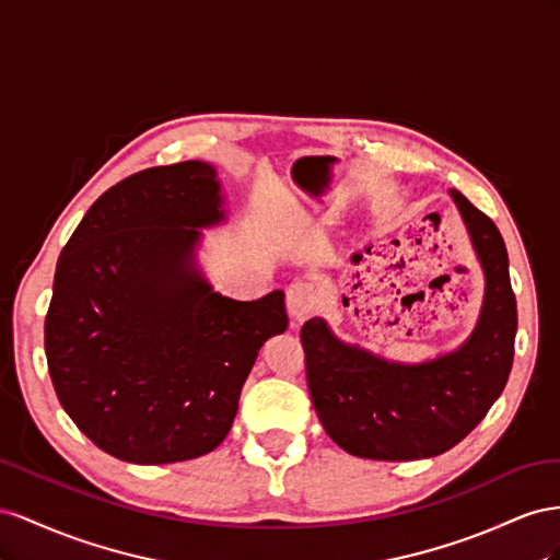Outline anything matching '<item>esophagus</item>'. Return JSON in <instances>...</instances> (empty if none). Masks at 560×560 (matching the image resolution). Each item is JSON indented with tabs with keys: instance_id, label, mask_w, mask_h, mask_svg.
I'll list each match as a JSON object with an SVG mask.
<instances>
[{
	"instance_id": "34e87169",
	"label": "esophagus",
	"mask_w": 560,
	"mask_h": 560,
	"mask_svg": "<svg viewBox=\"0 0 560 560\" xmlns=\"http://www.w3.org/2000/svg\"><path fill=\"white\" fill-rule=\"evenodd\" d=\"M318 305V293L316 285L310 281H295L289 285V293H285V307L293 322H305V318L316 310Z\"/></svg>"
}]
</instances>
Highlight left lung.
<instances>
[{
  "mask_svg": "<svg viewBox=\"0 0 560 560\" xmlns=\"http://www.w3.org/2000/svg\"><path fill=\"white\" fill-rule=\"evenodd\" d=\"M486 271V300L471 338L453 354L418 365L389 363L340 342L324 318L300 340L312 404L328 436L365 459L406 462L451 451L498 401L514 363L516 295L500 230L451 189Z\"/></svg>",
  "mask_w": 560,
  "mask_h": 560,
  "instance_id": "8db88e82",
  "label": "left lung"
}]
</instances>
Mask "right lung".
Returning a JSON list of instances; mask_svg holds the SVG:
<instances>
[{
	"label": "right lung",
	"instance_id": "add662e5",
	"mask_svg": "<svg viewBox=\"0 0 560 560\" xmlns=\"http://www.w3.org/2000/svg\"><path fill=\"white\" fill-rule=\"evenodd\" d=\"M203 162L129 175L62 248L44 349L60 406L107 455L168 465L215 451L271 335L283 291L238 302L195 267L201 232L225 218Z\"/></svg>",
	"mask_w": 560,
	"mask_h": 560
}]
</instances>
